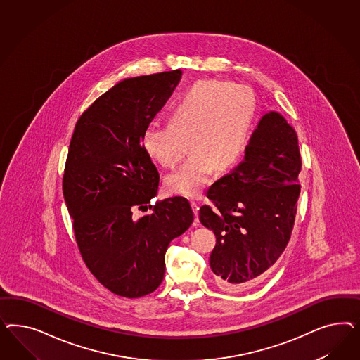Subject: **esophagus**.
I'll return each instance as SVG.
<instances>
[{
  "label": "esophagus",
  "mask_w": 360,
  "mask_h": 360,
  "mask_svg": "<svg viewBox=\"0 0 360 360\" xmlns=\"http://www.w3.org/2000/svg\"><path fill=\"white\" fill-rule=\"evenodd\" d=\"M191 207H193V211H194V214H195V221H198V210H199V203L195 202V200H193V202H191Z\"/></svg>",
  "instance_id": "1"
}]
</instances>
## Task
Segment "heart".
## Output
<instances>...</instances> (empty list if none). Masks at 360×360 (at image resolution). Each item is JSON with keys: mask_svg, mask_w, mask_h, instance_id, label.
Instances as JSON below:
<instances>
[{"mask_svg": "<svg viewBox=\"0 0 360 360\" xmlns=\"http://www.w3.org/2000/svg\"><path fill=\"white\" fill-rule=\"evenodd\" d=\"M251 88L226 80H199L185 89L170 108V121L152 122L142 131L145 153L164 167H174L188 149L191 155L165 178V187L176 195L198 196L214 167L229 170L247 146L256 113Z\"/></svg>", "mask_w": 360, "mask_h": 360, "instance_id": "1", "label": "heart"}]
</instances>
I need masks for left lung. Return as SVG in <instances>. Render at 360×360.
<instances>
[{"label":"left lung","mask_w":360,"mask_h":360,"mask_svg":"<svg viewBox=\"0 0 360 360\" xmlns=\"http://www.w3.org/2000/svg\"><path fill=\"white\" fill-rule=\"evenodd\" d=\"M295 131L276 110L265 113L244 161L207 190L215 205L199 220L217 236L210 266L219 285L240 289L268 271L290 239L301 186Z\"/></svg>","instance_id":"obj_1"}]
</instances>
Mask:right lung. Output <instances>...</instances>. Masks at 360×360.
<instances>
[{"mask_svg": "<svg viewBox=\"0 0 360 360\" xmlns=\"http://www.w3.org/2000/svg\"><path fill=\"white\" fill-rule=\"evenodd\" d=\"M181 70L127 77L103 94L77 120L63 176V195L82 257L115 295L139 298L164 280L165 253L191 226L182 196L167 198L152 214L160 174L142 148L143 129L172 95Z\"/></svg>", "mask_w": 360, "mask_h": 360, "instance_id": "add662e5", "label": "right lung"}]
</instances>
